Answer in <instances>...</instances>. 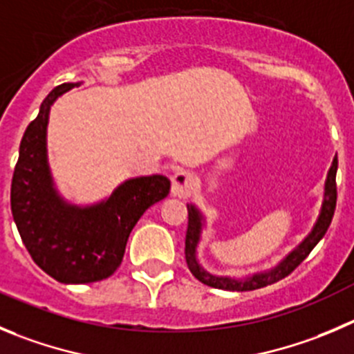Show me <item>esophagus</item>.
<instances>
[{
  "label": "esophagus",
  "instance_id": "obj_1",
  "mask_svg": "<svg viewBox=\"0 0 354 354\" xmlns=\"http://www.w3.org/2000/svg\"><path fill=\"white\" fill-rule=\"evenodd\" d=\"M194 175L187 170H179L171 177V196L177 198H189L194 189Z\"/></svg>",
  "mask_w": 354,
  "mask_h": 354
}]
</instances>
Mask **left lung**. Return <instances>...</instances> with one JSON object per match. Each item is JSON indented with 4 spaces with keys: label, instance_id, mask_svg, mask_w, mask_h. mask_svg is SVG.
<instances>
[{
    "label": "left lung",
    "instance_id": "obj_1",
    "mask_svg": "<svg viewBox=\"0 0 354 354\" xmlns=\"http://www.w3.org/2000/svg\"><path fill=\"white\" fill-rule=\"evenodd\" d=\"M335 174H337V156L332 160L330 168L326 171L325 189H323V201L319 208L318 218H316L313 230L309 231L308 236L294 248L288 255H285L274 268L268 271L254 272L245 278H231V276H217L208 272L198 261V245H200L201 233H203L205 217L196 205H187V233H186V262L189 271L196 280L208 287L221 288V290L231 292H248L257 290V288L268 287V285L276 283L283 280L285 276L290 274L302 261L309 255V252L318 245V241L325 236L328 225H330L332 217H334L335 201H337V187H335Z\"/></svg>",
    "mask_w": 354,
    "mask_h": 354
}]
</instances>
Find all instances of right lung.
<instances>
[{"label":"right lung","mask_w":354,"mask_h":354,"mask_svg":"<svg viewBox=\"0 0 354 354\" xmlns=\"http://www.w3.org/2000/svg\"><path fill=\"white\" fill-rule=\"evenodd\" d=\"M80 83H64L46 95L20 140L12 179V214L32 261L60 283H93L120 268L133 225L151 205L168 196L165 175L132 177L106 200L74 205L53 183L46 127L53 102Z\"/></svg>","instance_id":"right-lung-1"}]
</instances>
